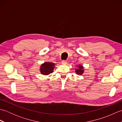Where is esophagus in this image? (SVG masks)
<instances>
[{
	"mask_svg": "<svg viewBox=\"0 0 122 122\" xmlns=\"http://www.w3.org/2000/svg\"><path fill=\"white\" fill-rule=\"evenodd\" d=\"M67 62H67L66 60L62 61V63L63 64H67Z\"/></svg>",
	"mask_w": 122,
	"mask_h": 122,
	"instance_id": "obj_1",
	"label": "esophagus"
}]
</instances>
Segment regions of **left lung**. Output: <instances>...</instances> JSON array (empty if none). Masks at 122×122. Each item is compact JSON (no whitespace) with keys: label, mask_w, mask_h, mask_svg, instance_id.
<instances>
[{"label":"left lung","mask_w":122,"mask_h":122,"mask_svg":"<svg viewBox=\"0 0 122 122\" xmlns=\"http://www.w3.org/2000/svg\"><path fill=\"white\" fill-rule=\"evenodd\" d=\"M77 69H76L75 70H76V73L77 75H79V76H81L82 74H83L84 72V67L81 64H79L78 66H76Z\"/></svg>","instance_id":"8db88e82"}]
</instances>
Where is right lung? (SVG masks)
<instances>
[{
	"mask_svg": "<svg viewBox=\"0 0 122 122\" xmlns=\"http://www.w3.org/2000/svg\"><path fill=\"white\" fill-rule=\"evenodd\" d=\"M54 66H55V63L51 62H45L40 66V73L45 76H47L52 73L54 69Z\"/></svg>",
	"mask_w": 122,
	"mask_h": 122,
	"instance_id": "right-lung-1",
	"label": "right lung"
}]
</instances>
